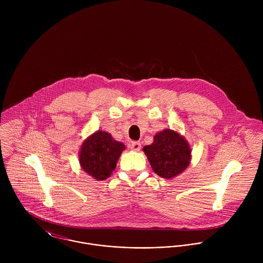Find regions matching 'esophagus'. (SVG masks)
<instances>
[{
	"instance_id": "obj_1",
	"label": "esophagus",
	"mask_w": 263,
	"mask_h": 263,
	"mask_svg": "<svg viewBox=\"0 0 263 263\" xmlns=\"http://www.w3.org/2000/svg\"><path fill=\"white\" fill-rule=\"evenodd\" d=\"M141 148H142V145H141L140 142H133L130 144V149L133 151L139 152V151L141 150Z\"/></svg>"
}]
</instances>
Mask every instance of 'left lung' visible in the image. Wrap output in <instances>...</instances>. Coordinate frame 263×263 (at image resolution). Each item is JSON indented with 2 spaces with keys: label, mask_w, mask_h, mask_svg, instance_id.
<instances>
[{
  "label": "left lung",
  "mask_w": 263,
  "mask_h": 263,
  "mask_svg": "<svg viewBox=\"0 0 263 263\" xmlns=\"http://www.w3.org/2000/svg\"><path fill=\"white\" fill-rule=\"evenodd\" d=\"M154 172L162 178H173L187 168L191 150L187 142L176 132L165 129L154 137V143L145 146Z\"/></svg>",
  "instance_id": "8db88e82"
}]
</instances>
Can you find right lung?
I'll list each match as a JSON object with an SVG mask.
<instances>
[{
    "mask_svg": "<svg viewBox=\"0 0 263 263\" xmlns=\"http://www.w3.org/2000/svg\"><path fill=\"white\" fill-rule=\"evenodd\" d=\"M124 145L116 142L110 134L99 130L88 138L80 152V164L84 171L97 180L110 176Z\"/></svg>",
    "mask_w": 263,
    "mask_h": 263,
    "instance_id": "obj_1",
    "label": "right lung"
}]
</instances>
